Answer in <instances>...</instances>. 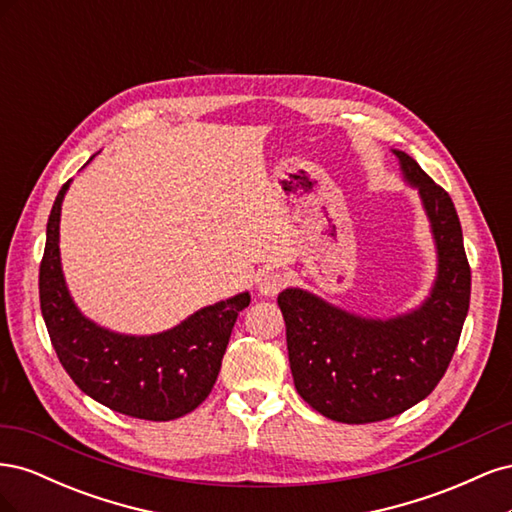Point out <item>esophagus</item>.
<instances>
[{
	"mask_svg": "<svg viewBox=\"0 0 512 512\" xmlns=\"http://www.w3.org/2000/svg\"><path fill=\"white\" fill-rule=\"evenodd\" d=\"M288 284V277L282 271H267L258 280V292L262 297H275Z\"/></svg>",
	"mask_w": 512,
	"mask_h": 512,
	"instance_id": "1",
	"label": "esophagus"
}]
</instances>
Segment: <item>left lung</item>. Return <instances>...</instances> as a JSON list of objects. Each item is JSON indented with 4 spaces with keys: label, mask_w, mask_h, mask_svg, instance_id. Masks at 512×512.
I'll list each match as a JSON object with an SVG mask.
<instances>
[{
    "label": "left lung",
    "mask_w": 512,
    "mask_h": 512,
    "mask_svg": "<svg viewBox=\"0 0 512 512\" xmlns=\"http://www.w3.org/2000/svg\"><path fill=\"white\" fill-rule=\"evenodd\" d=\"M404 181L421 196L438 271L425 301L406 314L369 318L303 288L277 294L290 371L322 416L361 425L423 401L451 363L470 307V265L451 196L406 151L393 149Z\"/></svg>",
    "instance_id": "1"
}]
</instances>
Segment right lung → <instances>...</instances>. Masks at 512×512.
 Returning a JSON list of instances; mask_svg holds the SVG:
<instances>
[{"label": "right lung", "instance_id": "1", "mask_svg": "<svg viewBox=\"0 0 512 512\" xmlns=\"http://www.w3.org/2000/svg\"><path fill=\"white\" fill-rule=\"evenodd\" d=\"M70 183L55 198L40 262V309L59 363L85 395L115 412L145 421H173L192 412L218 380L250 292L198 309L162 333L126 335L100 327L76 307L61 269L59 222Z\"/></svg>", "mask_w": 512, "mask_h": 512}]
</instances>
